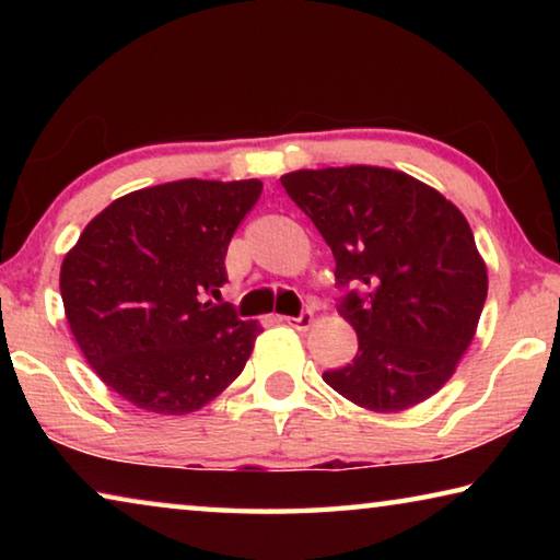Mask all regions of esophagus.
Instances as JSON below:
<instances>
[{
    "mask_svg": "<svg viewBox=\"0 0 560 560\" xmlns=\"http://www.w3.org/2000/svg\"><path fill=\"white\" fill-rule=\"evenodd\" d=\"M281 320H283V324H287V326L296 328V330H308L311 326H314V314H311V311H303V314H301L299 318H293V316H283Z\"/></svg>",
    "mask_w": 560,
    "mask_h": 560,
    "instance_id": "34e87169",
    "label": "esophagus"
}]
</instances>
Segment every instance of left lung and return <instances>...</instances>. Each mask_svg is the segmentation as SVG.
<instances>
[{"label": "left lung", "instance_id": "8db88e82", "mask_svg": "<svg viewBox=\"0 0 560 560\" xmlns=\"http://www.w3.org/2000/svg\"><path fill=\"white\" fill-rule=\"evenodd\" d=\"M281 185L334 252L338 287H355L338 314L355 328L358 353L324 381L373 412L428 400L457 371L487 301L467 217L390 167L296 170Z\"/></svg>", "mask_w": 560, "mask_h": 560}]
</instances>
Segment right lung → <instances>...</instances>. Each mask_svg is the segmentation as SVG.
<instances>
[{"instance_id": "right-lung-1", "label": "right lung", "mask_w": 560, "mask_h": 560, "mask_svg": "<svg viewBox=\"0 0 560 560\" xmlns=\"http://www.w3.org/2000/svg\"><path fill=\"white\" fill-rule=\"evenodd\" d=\"M261 187L192 177L136 189L93 217L63 257L75 343L138 410L195 412L244 371L261 326L205 296L226 283V246Z\"/></svg>"}]
</instances>
